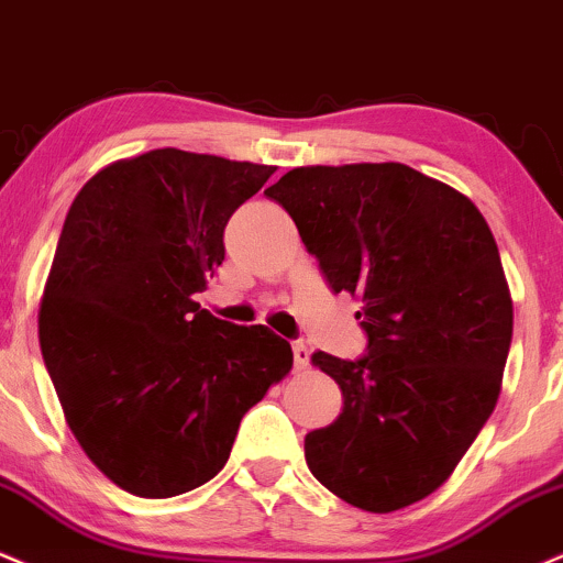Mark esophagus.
Wrapping results in <instances>:
<instances>
[{"instance_id": "esophagus-1", "label": "esophagus", "mask_w": 563, "mask_h": 563, "mask_svg": "<svg viewBox=\"0 0 563 563\" xmlns=\"http://www.w3.org/2000/svg\"><path fill=\"white\" fill-rule=\"evenodd\" d=\"M292 355H295V368H306L308 366V345L302 340L292 342Z\"/></svg>"}]
</instances>
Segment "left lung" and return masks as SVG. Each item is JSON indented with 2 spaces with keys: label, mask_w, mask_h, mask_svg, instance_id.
<instances>
[{
  "label": "left lung",
  "mask_w": 563,
  "mask_h": 563,
  "mask_svg": "<svg viewBox=\"0 0 563 563\" xmlns=\"http://www.w3.org/2000/svg\"><path fill=\"white\" fill-rule=\"evenodd\" d=\"M332 292L358 295L361 358L316 350L342 413L306 434L313 477L389 514L453 474L498 402L514 306L498 244L468 197L402 163L313 165L266 189Z\"/></svg>",
  "instance_id": "obj_1"
}]
</instances>
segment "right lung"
<instances>
[{
	"mask_svg": "<svg viewBox=\"0 0 563 563\" xmlns=\"http://www.w3.org/2000/svg\"><path fill=\"white\" fill-rule=\"evenodd\" d=\"M271 174L165 147L108 165L70 205L38 342L78 445L131 495L213 479L242 416L292 368L279 334L195 302L229 218Z\"/></svg>",
	"mask_w": 563,
	"mask_h": 563,
	"instance_id": "add662e5",
	"label": "right lung"
}]
</instances>
